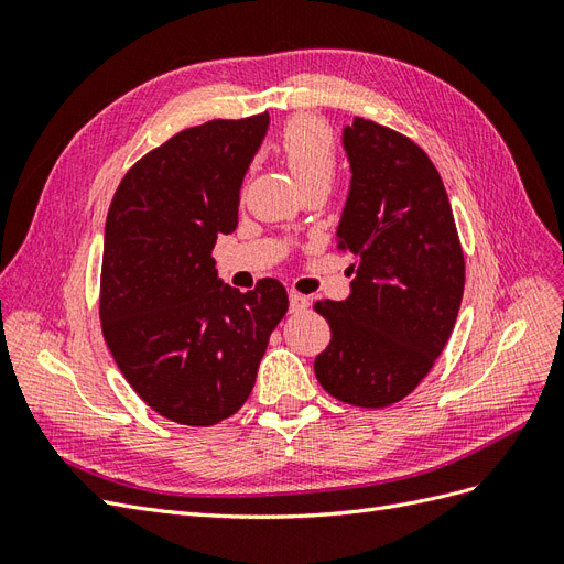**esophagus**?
Instances as JSON below:
<instances>
[{
	"instance_id": "esophagus-1",
	"label": "esophagus",
	"mask_w": 564,
	"mask_h": 564,
	"mask_svg": "<svg viewBox=\"0 0 564 564\" xmlns=\"http://www.w3.org/2000/svg\"><path fill=\"white\" fill-rule=\"evenodd\" d=\"M311 305V299L303 296L299 292H289V308H292V313L296 311H305Z\"/></svg>"
}]
</instances>
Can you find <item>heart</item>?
Instances as JSON below:
<instances>
[{
	"mask_svg": "<svg viewBox=\"0 0 564 564\" xmlns=\"http://www.w3.org/2000/svg\"><path fill=\"white\" fill-rule=\"evenodd\" d=\"M282 158L301 187L327 183L336 169V148L329 127L317 117L299 115L289 119L280 135Z\"/></svg>",
	"mask_w": 564,
	"mask_h": 564,
	"instance_id": "obj_1",
	"label": "heart"
}]
</instances>
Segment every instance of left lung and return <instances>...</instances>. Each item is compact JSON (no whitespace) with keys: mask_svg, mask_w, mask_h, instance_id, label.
I'll return each mask as SVG.
<instances>
[{"mask_svg":"<svg viewBox=\"0 0 564 564\" xmlns=\"http://www.w3.org/2000/svg\"><path fill=\"white\" fill-rule=\"evenodd\" d=\"M350 191L336 240L350 296L317 301L332 340L315 377L332 398L379 409L406 398L447 346L466 263L437 169L406 135L355 117L344 129Z\"/></svg>","mask_w":564,"mask_h":564,"instance_id":"left-lung-1","label":"left lung"}]
</instances>
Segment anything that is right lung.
<instances>
[{
	"label": "right lung",
	"instance_id": "1",
	"mask_svg": "<svg viewBox=\"0 0 564 564\" xmlns=\"http://www.w3.org/2000/svg\"><path fill=\"white\" fill-rule=\"evenodd\" d=\"M268 112L212 119L135 162L110 202L100 324L119 371L169 421L214 425L240 409L286 315L272 278L224 284L212 249L237 228L240 187Z\"/></svg>",
	"mask_w": 564,
	"mask_h": 564
}]
</instances>
